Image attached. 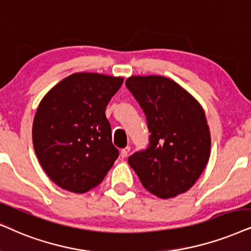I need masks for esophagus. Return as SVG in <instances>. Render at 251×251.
I'll return each instance as SVG.
<instances>
[{
  "instance_id": "1",
  "label": "esophagus",
  "mask_w": 251,
  "mask_h": 251,
  "mask_svg": "<svg viewBox=\"0 0 251 251\" xmlns=\"http://www.w3.org/2000/svg\"><path fill=\"white\" fill-rule=\"evenodd\" d=\"M129 151H131V148H129V147H126V148L122 149V151H120V156H122L123 158H125L128 155Z\"/></svg>"
}]
</instances>
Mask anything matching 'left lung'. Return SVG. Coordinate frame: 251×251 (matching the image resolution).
Segmentation results:
<instances>
[{"label":"left lung","mask_w":251,"mask_h":251,"mask_svg":"<svg viewBox=\"0 0 251 251\" xmlns=\"http://www.w3.org/2000/svg\"><path fill=\"white\" fill-rule=\"evenodd\" d=\"M126 87L147 117L149 146L128 157L145 189L168 199L191 188L211 154V133L201 103L175 81L131 76Z\"/></svg>","instance_id":"obj_1"}]
</instances>
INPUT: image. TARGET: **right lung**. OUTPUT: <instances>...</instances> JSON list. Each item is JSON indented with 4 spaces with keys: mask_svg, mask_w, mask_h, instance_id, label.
I'll use <instances>...</instances> for the list:
<instances>
[{
    "mask_svg": "<svg viewBox=\"0 0 251 251\" xmlns=\"http://www.w3.org/2000/svg\"><path fill=\"white\" fill-rule=\"evenodd\" d=\"M123 82L75 73L40 100L32 125L34 151L46 175L63 190L84 193L96 188L118 157L105 107Z\"/></svg>",
    "mask_w": 251,
    "mask_h": 251,
    "instance_id": "1",
    "label": "right lung"
}]
</instances>
